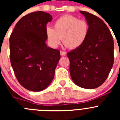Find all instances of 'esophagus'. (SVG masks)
<instances>
[{
	"label": "esophagus",
	"mask_w": 120,
	"mask_h": 120,
	"mask_svg": "<svg viewBox=\"0 0 120 120\" xmlns=\"http://www.w3.org/2000/svg\"><path fill=\"white\" fill-rule=\"evenodd\" d=\"M60 53L61 56H65L66 54V53H67L66 52H63V51H60Z\"/></svg>",
	"instance_id": "obj_1"
}]
</instances>
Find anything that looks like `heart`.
<instances>
[{
	"instance_id": "b5f03b06",
	"label": "heart",
	"mask_w": 120,
	"mask_h": 120,
	"mask_svg": "<svg viewBox=\"0 0 120 120\" xmlns=\"http://www.w3.org/2000/svg\"><path fill=\"white\" fill-rule=\"evenodd\" d=\"M46 37L50 47L56 48L62 39L63 43L71 49L79 48L85 43L89 34V25L76 17L65 15L54 23V28L46 27Z\"/></svg>"
}]
</instances>
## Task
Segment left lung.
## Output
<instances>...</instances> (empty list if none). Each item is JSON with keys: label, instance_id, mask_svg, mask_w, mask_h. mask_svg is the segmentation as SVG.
Instances as JSON below:
<instances>
[{"label": "left lung", "instance_id": "1", "mask_svg": "<svg viewBox=\"0 0 120 120\" xmlns=\"http://www.w3.org/2000/svg\"><path fill=\"white\" fill-rule=\"evenodd\" d=\"M89 25L82 45L67 53L71 79L78 86L95 89L106 81L114 63V41L107 25L96 15L80 11Z\"/></svg>", "mask_w": 120, "mask_h": 120}]
</instances>
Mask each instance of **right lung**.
I'll return each mask as SVG.
<instances>
[{
	"label": "right lung",
	"mask_w": 120,
	"mask_h": 120,
	"mask_svg": "<svg viewBox=\"0 0 120 120\" xmlns=\"http://www.w3.org/2000/svg\"><path fill=\"white\" fill-rule=\"evenodd\" d=\"M53 18L39 11L25 15L10 37V59L19 83L27 90L39 92L53 81L60 51L46 43V24Z\"/></svg>",
	"instance_id": "obj_1"
}]
</instances>
